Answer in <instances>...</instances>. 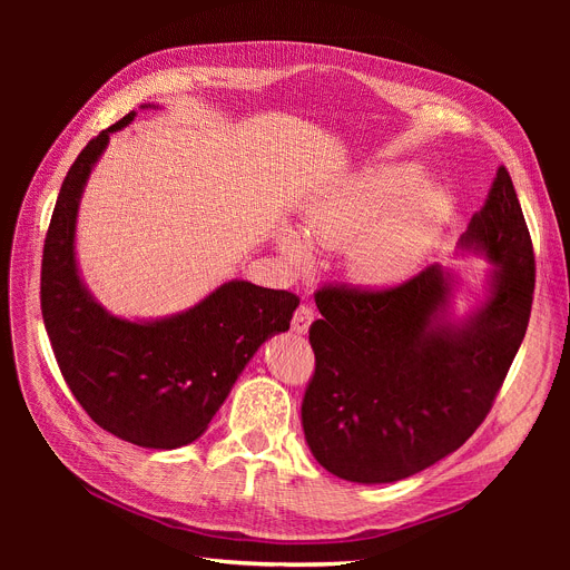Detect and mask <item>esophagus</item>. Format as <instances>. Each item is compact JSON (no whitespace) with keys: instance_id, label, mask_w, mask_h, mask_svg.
<instances>
[{"instance_id":"1","label":"esophagus","mask_w":570,"mask_h":570,"mask_svg":"<svg viewBox=\"0 0 570 570\" xmlns=\"http://www.w3.org/2000/svg\"><path fill=\"white\" fill-rule=\"evenodd\" d=\"M314 323V312H312V307H307V305H301L295 309V314H293V321H291V331L295 333V335H307V331H309V325Z\"/></svg>"}]
</instances>
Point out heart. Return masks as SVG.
I'll return each instance as SVG.
<instances>
[{"mask_svg":"<svg viewBox=\"0 0 570 570\" xmlns=\"http://www.w3.org/2000/svg\"><path fill=\"white\" fill-rule=\"evenodd\" d=\"M453 209L451 191L425 179L415 164H381L314 194L303 209L305 235L279 228L277 249L291 267L312 263V243L346 249V273L355 284L395 288L428 263Z\"/></svg>","mask_w":570,"mask_h":570,"instance_id":"1","label":"heart"}]
</instances>
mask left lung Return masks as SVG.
<instances>
[{
  "instance_id": "left-lung-1",
  "label": "left lung",
  "mask_w": 570,
  "mask_h": 570,
  "mask_svg": "<svg viewBox=\"0 0 570 570\" xmlns=\"http://www.w3.org/2000/svg\"><path fill=\"white\" fill-rule=\"evenodd\" d=\"M458 254L492 265L481 297L462 316V277L439 263L391 291L316 293V372L303 400V430L316 462L337 478L402 481L455 453L485 421L524 340L535 273L503 166Z\"/></svg>"
}]
</instances>
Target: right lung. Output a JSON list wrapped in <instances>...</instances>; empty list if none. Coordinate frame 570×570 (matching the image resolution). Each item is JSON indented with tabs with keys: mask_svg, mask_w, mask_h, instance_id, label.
<instances>
[{
	"mask_svg": "<svg viewBox=\"0 0 570 570\" xmlns=\"http://www.w3.org/2000/svg\"><path fill=\"white\" fill-rule=\"evenodd\" d=\"M134 117L89 140L65 177L43 247L41 312L57 365L87 415L122 441L173 451L205 434L256 351L288 331L301 301L245 279L159 318H125L97 301L76 256L78 209L110 136Z\"/></svg>",
	"mask_w": 570,
	"mask_h": 570,
	"instance_id": "1",
	"label": "right lung"
}]
</instances>
